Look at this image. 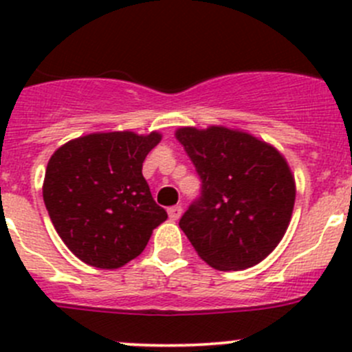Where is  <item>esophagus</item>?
Instances as JSON below:
<instances>
[{
	"label": "esophagus",
	"instance_id": "esophagus-1",
	"mask_svg": "<svg viewBox=\"0 0 352 352\" xmlns=\"http://www.w3.org/2000/svg\"><path fill=\"white\" fill-rule=\"evenodd\" d=\"M168 216L172 221H177V219L182 216V206L177 204V206H172V208H168Z\"/></svg>",
	"mask_w": 352,
	"mask_h": 352
}]
</instances>
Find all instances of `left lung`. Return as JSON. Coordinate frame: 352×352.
Listing matches in <instances>:
<instances>
[{"mask_svg": "<svg viewBox=\"0 0 352 352\" xmlns=\"http://www.w3.org/2000/svg\"><path fill=\"white\" fill-rule=\"evenodd\" d=\"M175 138L202 180L201 197L179 223L199 257L218 271L264 261L285 236L296 197L285 156L225 126L179 127Z\"/></svg>", "mask_w": 352, "mask_h": 352, "instance_id": "1", "label": "left lung"}]
</instances>
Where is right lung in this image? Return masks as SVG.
Masks as SVG:
<instances>
[{"mask_svg": "<svg viewBox=\"0 0 352 352\" xmlns=\"http://www.w3.org/2000/svg\"><path fill=\"white\" fill-rule=\"evenodd\" d=\"M160 141L156 131L91 133L52 153L42 196L58 235L85 264L122 267L168 218L141 172Z\"/></svg>", "mask_w": 352, "mask_h": 352, "instance_id": "right-lung-1", "label": "right lung"}]
</instances>
